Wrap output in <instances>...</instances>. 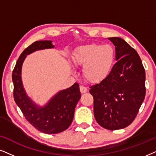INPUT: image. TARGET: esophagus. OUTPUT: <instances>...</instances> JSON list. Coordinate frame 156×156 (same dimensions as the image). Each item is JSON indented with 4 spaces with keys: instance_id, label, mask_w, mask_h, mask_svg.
Wrapping results in <instances>:
<instances>
[{
    "instance_id": "obj_1",
    "label": "esophagus",
    "mask_w": 156,
    "mask_h": 156,
    "mask_svg": "<svg viewBox=\"0 0 156 156\" xmlns=\"http://www.w3.org/2000/svg\"><path fill=\"white\" fill-rule=\"evenodd\" d=\"M80 91L81 93L83 94V93H86L87 91V88L86 87H84V86H80Z\"/></svg>"
}]
</instances>
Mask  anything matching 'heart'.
<instances>
[{"mask_svg":"<svg viewBox=\"0 0 156 156\" xmlns=\"http://www.w3.org/2000/svg\"><path fill=\"white\" fill-rule=\"evenodd\" d=\"M73 62L83 67V74L89 82L99 83L109 74L115 60L112 46L87 44L76 48L72 55Z\"/></svg>","mask_w":156,"mask_h":156,"instance_id":"heart-1","label":"heart"}]
</instances>
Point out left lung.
Returning <instances> with one entry per match:
<instances>
[{
	"label": "left lung",
	"instance_id": "obj_1",
	"mask_svg": "<svg viewBox=\"0 0 156 156\" xmlns=\"http://www.w3.org/2000/svg\"><path fill=\"white\" fill-rule=\"evenodd\" d=\"M116 63L99 84L90 87L94 115L104 129H124L133 122L146 96V74L139 55L124 40L109 37Z\"/></svg>",
	"mask_w": 156,
	"mask_h": 156
}]
</instances>
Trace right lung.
Segmentation results:
<instances>
[{
  "label": "right lung",
  "mask_w": 156,
  "mask_h": 156,
  "mask_svg": "<svg viewBox=\"0 0 156 156\" xmlns=\"http://www.w3.org/2000/svg\"><path fill=\"white\" fill-rule=\"evenodd\" d=\"M50 40L35 41L22 52L17 61L12 74L13 97L26 120L38 131L55 134L67 129L72 122L76 105L80 99L78 83L59 91L44 106L35 104L25 93L21 80V69L25 57L35 51L53 48Z\"/></svg>",
  "instance_id": "add662e5"
}]
</instances>
